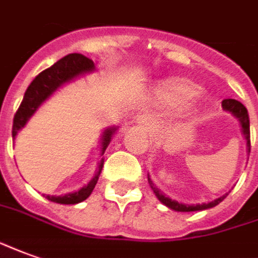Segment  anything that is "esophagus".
<instances>
[{
	"label": "esophagus",
	"mask_w": 258,
	"mask_h": 258,
	"mask_svg": "<svg viewBox=\"0 0 258 258\" xmlns=\"http://www.w3.org/2000/svg\"><path fill=\"white\" fill-rule=\"evenodd\" d=\"M135 124H137L138 128L147 130V131L154 128V121H152V118L148 116V114H141V116L137 117L135 118Z\"/></svg>",
	"instance_id": "1"
}]
</instances>
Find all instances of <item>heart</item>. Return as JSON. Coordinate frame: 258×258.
Returning a JSON list of instances; mask_svg holds the SVG:
<instances>
[{
    "label": "heart",
    "mask_w": 258,
    "mask_h": 258,
    "mask_svg": "<svg viewBox=\"0 0 258 258\" xmlns=\"http://www.w3.org/2000/svg\"><path fill=\"white\" fill-rule=\"evenodd\" d=\"M198 92V88L191 81L183 78H165L155 82L152 86V98L156 103L163 106H177L181 104L184 109H191L190 99Z\"/></svg>",
    "instance_id": "obj_1"
}]
</instances>
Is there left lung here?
<instances>
[{
    "mask_svg": "<svg viewBox=\"0 0 258 258\" xmlns=\"http://www.w3.org/2000/svg\"><path fill=\"white\" fill-rule=\"evenodd\" d=\"M222 107L223 110L230 111V113L240 121V125H242V134L243 137L246 138V144H247V152H250V120H248L247 109H246L240 102L235 100V99H225L222 102ZM148 181H149L151 188L154 190L155 196L159 198L160 203L166 205L167 208L177 211V212H191V211L208 210V208H212V207H215V205H218L219 203H222L223 200L226 198V196H228V194H225L222 197L217 198V200H214V201H211V203H207V204L204 203V204L185 205L181 204V203H177V201H174V200H170V198L166 197L165 194H162L159 188L151 181L149 177H148Z\"/></svg>",
    "mask_w": 258,
    "mask_h": 258,
    "instance_id": "1",
    "label": "left lung"
}]
</instances>
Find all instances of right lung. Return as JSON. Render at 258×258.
<instances>
[{"label":"right lung","mask_w":258,"mask_h":258,"mask_svg":"<svg viewBox=\"0 0 258 258\" xmlns=\"http://www.w3.org/2000/svg\"><path fill=\"white\" fill-rule=\"evenodd\" d=\"M92 71H95L93 61L78 53L68 54L66 57H62L61 60L57 61L54 66L44 70V71H41L32 81V84L28 86V89L25 92V96H23L22 103H21L19 109L15 113L14 125H12V138L15 140L18 131L25 127V124L28 123L29 118L33 116V113L39 109V106L46 99L50 98L60 86L70 82V81H73L74 78H77L79 75L92 73ZM116 130L117 127H110V128L104 130L103 135H102V149H100L102 156H103L107 145L110 144L111 137L116 133ZM103 162L104 160L102 158L95 177L85 187H82L81 190L75 192H68L66 196H46V198L53 201V203H57V204H78V203H82L84 200H86L91 196V192L93 191L95 185L98 183L99 174H100L102 167H103Z\"/></svg>","instance_id":"right-lung-1"}]
</instances>
